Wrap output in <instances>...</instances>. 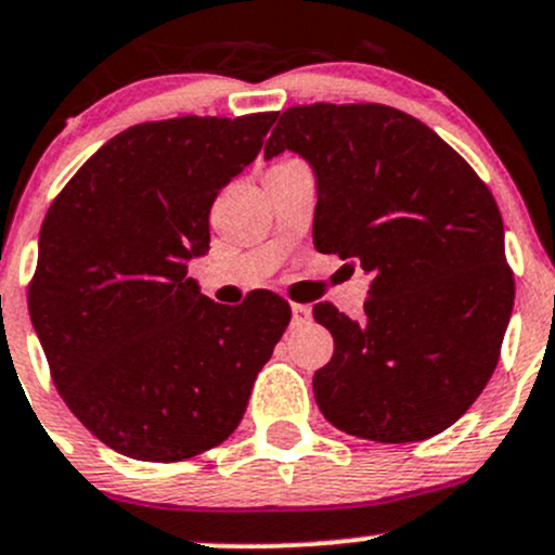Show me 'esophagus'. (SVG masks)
<instances>
[{
    "label": "esophagus",
    "mask_w": 555,
    "mask_h": 555,
    "mask_svg": "<svg viewBox=\"0 0 555 555\" xmlns=\"http://www.w3.org/2000/svg\"><path fill=\"white\" fill-rule=\"evenodd\" d=\"M291 314H294V325L296 327L312 320V309H309L307 304H294V307H291Z\"/></svg>",
    "instance_id": "obj_1"
}]
</instances>
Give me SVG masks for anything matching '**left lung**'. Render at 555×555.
Listing matches in <instances>:
<instances>
[{
    "label": "left lung",
    "mask_w": 555,
    "mask_h": 555,
    "mask_svg": "<svg viewBox=\"0 0 555 555\" xmlns=\"http://www.w3.org/2000/svg\"><path fill=\"white\" fill-rule=\"evenodd\" d=\"M283 151L314 171V248L371 275L362 320L314 304L333 336L318 408L373 442L442 434L490 380L514 309L490 188L434 129L378 103L283 111L264 158Z\"/></svg>",
    "instance_id": "8db88e82"
}]
</instances>
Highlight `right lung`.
Segmentation results:
<instances>
[{
  "label": "right lung",
  "instance_id": "right-lung-1",
  "mask_svg": "<svg viewBox=\"0 0 555 555\" xmlns=\"http://www.w3.org/2000/svg\"><path fill=\"white\" fill-rule=\"evenodd\" d=\"M275 118L137 124L47 211L28 285L34 331L70 413L121 455L175 463L222 444L291 323L272 291L224 307L188 278L208 251L214 198Z\"/></svg>",
  "mask_w": 555,
  "mask_h": 555
}]
</instances>
